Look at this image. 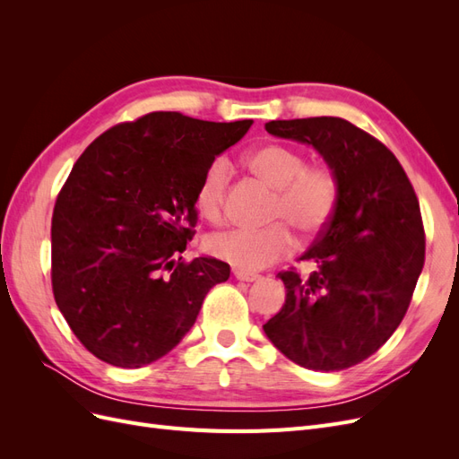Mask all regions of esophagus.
Segmentation results:
<instances>
[{
	"mask_svg": "<svg viewBox=\"0 0 459 459\" xmlns=\"http://www.w3.org/2000/svg\"><path fill=\"white\" fill-rule=\"evenodd\" d=\"M233 275L238 277L239 281H247V283H251V281H256V280H260V275H258V273H251V272H241V270H235V272H233Z\"/></svg>",
	"mask_w": 459,
	"mask_h": 459,
	"instance_id": "esophagus-1",
	"label": "esophagus"
}]
</instances>
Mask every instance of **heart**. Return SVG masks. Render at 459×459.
<instances>
[{
    "label": "heart",
    "instance_id": "obj_1",
    "mask_svg": "<svg viewBox=\"0 0 459 459\" xmlns=\"http://www.w3.org/2000/svg\"><path fill=\"white\" fill-rule=\"evenodd\" d=\"M253 174L275 189L268 220L275 224L264 230H224L206 239L212 256L231 264L241 272H256L293 253L295 238L316 239L331 224L341 199V182L329 164H308V157L293 145L264 143L247 155ZM231 179V164L216 157L206 164L195 189L197 211L218 220L224 214L226 193ZM290 227L287 229L286 226Z\"/></svg>",
    "mask_w": 459,
    "mask_h": 459
}]
</instances>
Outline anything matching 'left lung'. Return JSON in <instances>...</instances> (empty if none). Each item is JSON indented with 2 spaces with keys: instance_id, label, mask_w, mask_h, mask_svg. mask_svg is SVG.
Wrapping results in <instances>:
<instances>
[{
  "instance_id": "1",
  "label": "left lung",
  "mask_w": 459,
  "mask_h": 459,
  "mask_svg": "<svg viewBox=\"0 0 459 459\" xmlns=\"http://www.w3.org/2000/svg\"><path fill=\"white\" fill-rule=\"evenodd\" d=\"M266 130L322 152L339 176L341 199L300 256L314 272L277 273L287 297L264 333L307 369L352 368L377 352L408 312L425 264L418 197L393 151L349 120H272Z\"/></svg>"
}]
</instances>
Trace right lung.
<instances>
[{"mask_svg":"<svg viewBox=\"0 0 459 459\" xmlns=\"http://www.w3.org/2000/svg\"><path fill=\"white\" fill-rule=\"evenodd\" d=\"M253 120L143 115L93 140L61 187L51 220V287L68 327L95 358L143 368L195 324L230 264L182 258L197 226L206 164Z\"/></svg>","mask_w":459,"mask_h":459,"instance_id":"1","label":"right lung"}]
</instances>
